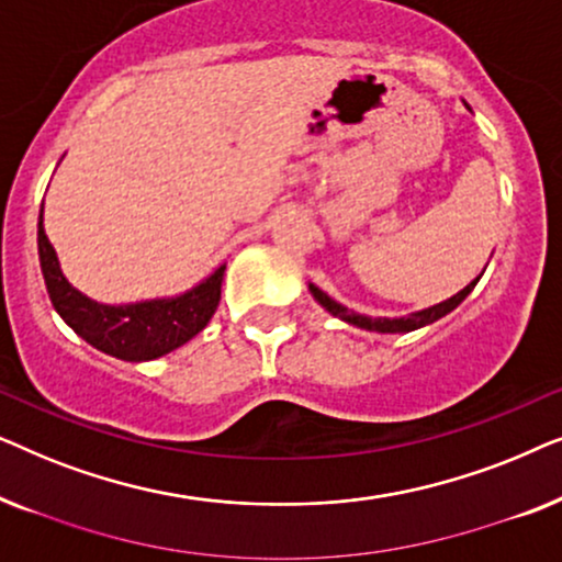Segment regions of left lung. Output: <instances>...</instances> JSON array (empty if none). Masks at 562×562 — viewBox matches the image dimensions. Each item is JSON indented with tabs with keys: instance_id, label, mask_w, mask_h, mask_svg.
<instances>
[{
	"instance_id": "left-lung-1",
	"label": "left lung",
	"mask_w": 562,
	"mask_h": 562,
	"mask_svg": "<svg viewBox=\"0 0 562 562\" xmlns=\"http://www.w3.org/2000/svg\"><path fill=\"white\" fill-rule=\"evenodd\" d=\"M475 283H479V279L468 283V286H465L463 291H458V294L450 296L448 302H440V304L429 306V310L414 312V314H409V317H398V319H389V317H375V319H373V317H363V314H356L352 310H348V306L337 304L335 299H329V296L325 294V291L314 286V283H310V291H312L314 299H317V302H319L322 306H325V310H327L329 314H335V317L350 322V325L363 327V329H371V333H412V329H419V327H425V325H432V322H437L440 317H445V314H448V312L456 310V306H458L460 302H463V299H465L468 294H471Z\"/></svg>"
}]
</instances>
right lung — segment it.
Segmentation results:
<instances>
[{
    "instance_id": "1",
    "label": "right lung",
    "mask_w": 562,
    "mask_h": 562,
    "mask_svg": "<svg viewBox=\"0 0 562 562\" xmlns=\"http://www.w3.org/2000/svg\"><path fill=\"white\" fill-rule=\"evenodd\" d=\"M37 252L50 302L66 325L97 350L130 363L166 356L202 333L217 312L225 279V266H220L210 279L176 299L110 306L83 296L60 273L56 250L43 229V210L37 220Z\"/></svg>"
}]
</instances>
